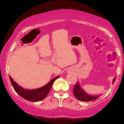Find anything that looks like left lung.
I'll return each instance as SVG.
<instances>
[{
	"mask_svg": "<svg viewBox=\"0 0 124 124\" xmlns=\"http://www.w3.org/2000/svg\"><path fill=\"white\" fill-rule=\"evenodd\" d=\"M116 77L114 78L113 80H112V84L115 82L116 80ZM73 93L74 96L78 100L82 101H94L96 99H99L101 94L99 95H90L89 94L87 93L81 87L80 83L79 82H77V83L75 85L73 89Z\"/></svg>",
	"mask_w": 124,
	"mask_h": 124,
	"instance_id": "obj_1",
	"label": "left lung"
}]
</instances>
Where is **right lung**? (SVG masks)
Returning a JSON list of instances; mask_svg holds the SVG:
<instances>
[{
    "instance_id": "obj_1",
    "label": "right lung",
    "mask_w": 124,
    "mask_h": 124,
    "mask_svg": "<svg viewBox=\"0 0 124 124\" xmlns=\"http://www.w3.org/2000/svg\"><path fill=\"white\" fill-rule=\"evenodd\" d=\"M59 77V75L56 76L49 81L47 84L44 85V86L41 87L39 88L34 89H26L18 85L13 79L9 76L10 80L12 86L13 87L15 92L18 94L21 97L27 100L32 102L39 101L46 97L51 89V87L53 83L56 79H57Z\"/></svg>"
}]
</instances>
